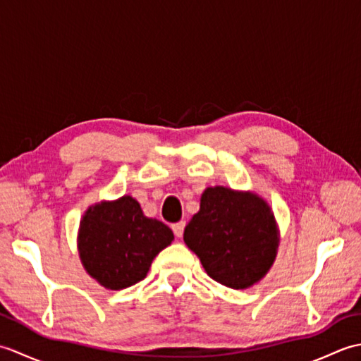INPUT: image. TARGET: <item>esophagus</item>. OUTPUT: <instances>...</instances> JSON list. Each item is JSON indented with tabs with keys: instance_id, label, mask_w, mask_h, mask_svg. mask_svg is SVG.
Wrapping results in <instances>:
<instances>
[{
	"instance_id": "obj_1",
	"label": "esophagus",
	"mask_w": 361,
	"mask_h": 361,
	"mask_svg": "<svg viewBox=\"0 0 361 361\" xmlns=\"http://www.w3.org/2000/svg\"><path fill=\"white\" fill-rule=\"evenodd\" d=\"M185 226H186V224L185 221H178V224H173L172 225V229H173V234L176 235V237H181L183 235V233H185Z\"/></svg>"
}]
</instances>
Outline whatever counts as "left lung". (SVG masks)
<instances>
[{
  "mask_svg": "<svg viewBox=\"0 0 361 361\" xmlns=\"http://www.w3.org/2000/svg\"><path fill=\"white\" fill-rule=\"evenodd\" d=\"M183 239L214 281L245 290L270 271L279 228L270 204L256 192L214 186L204 189Z\"/></svg>",
  "mask_w": 361,
  "mask_h": 361,
  "instance_id": "obj_1",
  "label": "left lung"
}]
</instances>
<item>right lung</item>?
Listing matches in <instances>:
<instances>
[{
	"label": "right lung",
	"instance_id": "obj_1",
	"mask_svg": "<svg viewBox=\"0 0 361 361\" xmlns=\"http://www.w3.org/2000/svg\"><path fill=\"white\" fill-rule=\"evenodd\" d=\"M172 229L145 217L132 195L94 203L83 214L78 250L85 271L109 290H122L147 276L152 260L172 243Z\"/></svg>",
	"mask_w": 361,
	"mask_h": 361
}]
</instances>
